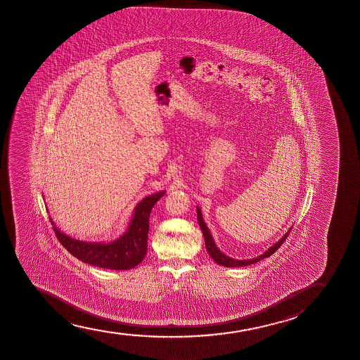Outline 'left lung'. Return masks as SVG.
<instances>
[{"label":"left lung","mask_w":360,"mask_h":360,"mask_svg":"<svg viewBox=\"0 0 360 360\" xmlns=\"http://www.w3.org/2000/svg\"><path fill=\"white\" fill-rule=\"evenodd\" d=\"M198 212V222H199V226L202 229V235H204V240H205V246H207V251L209 252V255L212 257L214 261L217 262V264H220V266H250V264H253V263H257V262L262 261V259H264L266 257L271 256L274 252L279 248V247L284 243L288 236H289V233H290V230L286 232L284 236L281 237V241L276 242L274 246H271L268 251L264 252L263 255H261L259 257H257V258H253V259H248V261H238V259H232L230 257L225 256L224 253H222L219 248H217V245H215V242L212 240V233L209 232V229H207V225H205V222L202 221V212H200V209L197 207Z\"/></svg>","instance_id":"8db88e82"}]
</instances>
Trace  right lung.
Segmentation results:
<instances>
[{
  "mask_svg": "<svg viewBox=\"0 0 360 360\" xmlns=\"http://www.w3.org/2000/svg\"><path fill=\"white\" fill-rule=\"evenodd\" d=\"M163 194L165 192L156 193L139 202L128 231L110 243H92L75 240L60 231L51 221L55 236L72 256L91 266L115 271L131 269L140 264L146 255L150 212Z\"/></svg>",
  "mask_w": 360,
  "mask_h": 360,
  "instance_id": "1",
  "label": "right lung"
}]
</instances>
